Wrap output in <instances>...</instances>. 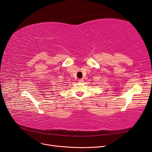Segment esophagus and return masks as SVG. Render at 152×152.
I'll return each mask as SVG.
<instances>
[{"label": "esophagus", "mask_w": 152, "mask_h": 152, "mask_svg": "<svg viewBox=\"0 0 152 152\" xmlns=\"http://www.w3.org/2000/svg\"><path fill=\"white\" fill-rule=\"evenodd\" d=\"M83 81H84V80H83V79H79V82H83Z\"/></svg>", "instance_id": "1"}]
</instances>
